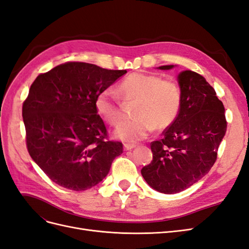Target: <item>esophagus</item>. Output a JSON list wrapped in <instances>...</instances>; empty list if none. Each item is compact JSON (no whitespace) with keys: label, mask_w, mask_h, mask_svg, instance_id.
<instances>
[{"label":"esophagus","mask_w":249,"mask_h":249,"mask_svg":"<svg viewBox=\"0 0 249 249\" xmlns=\"http://www.w3.org/2000/svg\"><path fill=\"white\" fill-rule=\"evenodd\" d=\"M134 147H136V144H133V143H124V150H131Z\"/></svg>","instance_id":"1"}]
</instances>
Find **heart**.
<instances>
[{
    "label": "heart",
    "mask_w": 249,
    "mask_h": 249,
    "mask_svg": "<svg viewBox=\"0 0 249 249\" xmlns=\"http://www.w3.org/2000/svg\"><path fill=\"white\" fill-rule=\"evenodd\" d=\"M118 93L127 102L136 101L133 111L136 117L120 124L114 132L116 138L127 142L146 138L156 127L167 129L176 122L182 105L178 83L155 73H131L120 83ZM118 93L111 87L105 88L97 93L94 102L97 114L113 126L124 117Z\"/></svg>",
    "instance_id": "1"
}]
</instances>
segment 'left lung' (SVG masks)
Instances as JSON below:
<instances>
[{
  "instance_id": "1",
  "label": "left lung",
  "mask_w": 249,
  "mask_h": 249,
  "mask_svg": "<svg viewBox=\"0 0 249 249\" xmlns=\"http://www.w3.org/2000/svg\"><path fill=\"white\" fill-rule=\"evenodd\" d=\"M178 79L182 91L178 116L161 139L150 143L153 160L141 169L146 183L165 194L183 191L207 175L216 162L228 124L223 104L205 78L185 71Z\"/></svg>"
}]
</instances>
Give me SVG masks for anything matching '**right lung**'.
Returning <instances> with one entry per match:
<instances>
[{
    "instance_id": "add662e5",
    "label": "right lung",
    "mask_w": 249,
    "mask_h": 249,
    "mask_svg": "<svg viewBox=\"0 0 249 249\" xmlns=\"http://www.w3.org/2000/svg\"><path fill=\"white\" fill-rule=\"evenodd\" d=\"M126 72L66 62L40 73L22 104L28 152L59 186L86 190L108 175L123 143L108 140L95 96Z\"/></svg>"
}]
</instances>
